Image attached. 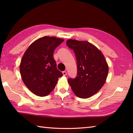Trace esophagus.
<instances>
[{"mask_svg":"<svg viewBox=\"0 0 133 133\" xmlns=\"http://www.w3.org/2000/svg\"><path fill=\"white\" fill-rule=\"evenodd\" d=\"M62 73H63V75L64 76H66V75H67V72H66V71H64L62 72Z\"/></svg>","mask_w":133,"mask_h":133,"instance_id":"esophagus-1","label":"esophagus"}]
</instances>
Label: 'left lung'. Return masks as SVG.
I'll use <instances>...</instances> for the list:
<instances>
[{"mask_svg": "<svg viewBox=\"0 0 133 133\" xmlns=\"http://www.w3.org/2000/svg\"><path fill=\"white\" fill-rule=\"evenodd\" d=\"M66 44L74 50L77 63V77L69 78L68 83L77 97H91L106 82L109 67L104 56L94 45L87 41L69 39Z\"/></svg>", "mask_w": 133, "mask_h": 133, "instance_id": "left-lung-1", "label": "left lung"}]
</instances>
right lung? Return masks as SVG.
Here are the masks:
<instances>
[{"instance_id":"add662e5","label":"right lung","mask_w":133,"mask_h":133,"mask_svg":"<svg viewBox=\"0 0 133 133\" xmlns=\"http://www.w3.org/2000/svg\"><path fill=\"white\" fill-rule=\"evenodd\" d=\"M64 41L53 36H44L30 45L20 64V72L26 87L34 94L44 97L55 88L63 74L56 68L54 50Z\"/></svg>"}]
</instances>
